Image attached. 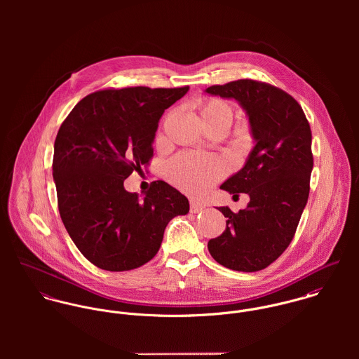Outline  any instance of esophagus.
<instances>
[{"mask_svg": "<svg viewBox=\"0 0 359 359\" xmlns=\"http://www.w3.org/2000/svg\"><path fill=\"white\" fill-rule=\"evenodd\" d=\"M205 210V205H201V203H198V202H195V201H192L191 202V212H202Z\"/></svg>", "mask_w": 359, "mask_h": 359, "instance_id": "obj_1", "label": "esophagus"}]
</instances>
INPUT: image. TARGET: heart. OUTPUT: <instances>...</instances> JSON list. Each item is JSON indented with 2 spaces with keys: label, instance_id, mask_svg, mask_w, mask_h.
<instances>
[{
  "label": "heart",
  "instance_id": "heart-1",
  "mask_svg": "<svg viewBox=\"0 0 359 359\" xmlns=\"http://www.w3.org/2000/svg\"><path fill=\"white\" fill-rule=\"evenodd\" d=\"M232 107L222 100L214 98L199 104V117L203 124L232 121ZM225 165L217 157L180 154L168 165L170 180L182 191L202 195L224 174Z\"/></svg>",
  "mask_w": 359,
  "mask_h": 359
}]
</instances>
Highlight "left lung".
Returning a JSON list of instances; mask_svg holds the SVG:
<instances>
[{"instance_id":"left-lung-1","label":"left lung","mask_w":359,"mask_h":359,"mask_svg":"<svg viewBox=\"0 0 359 359\" xmlns=\"http://www.w3.org/2000/svg\"><path fill=\"white\" fill-rule=\"evenodd\" d=\"M205 93L239 103L255 142L243 167L219 187L233 196L248 194V208L232 212L218 207L228 218L226 228L207 248L218 264L256 272L286 250L307 205L313 165L311 128L297 101L269 84L238 80Z\"/></svg>"}]
</instances>
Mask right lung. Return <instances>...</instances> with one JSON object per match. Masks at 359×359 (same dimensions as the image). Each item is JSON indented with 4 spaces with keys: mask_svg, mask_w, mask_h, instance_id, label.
Returning <instances> with one entry per match:
<instances>
[{
    "mask_svg": "<svg viewBox=\"0 0 359 359\" xmlns=\"http://www.w3.org/2000/svg\"><path fill=\"white\" fill-rule=\"evenodd\" d=\"M189 87L104 90L77 103L62 123L52 175L63 225L77 249L101 269L147 264L167 224L189 211L188 199L164 181L140 196L124 180L154 154L158 121Z\"/></svg>",
    "mask_w": 359,
    "mask_h": 359,
    "instance_id": "obj_1",
    "label": "right lung"
}]
</instances>
